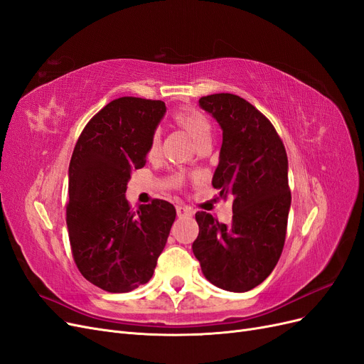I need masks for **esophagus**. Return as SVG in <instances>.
I'll list each match as a JSON object with an SVG mask.
<instances>
[{"instance_id": "34e87169", "label": "esophagus", "mask_w": 364, "mask_h": 364, "mask_svg": "<svg viewBox=\"0 0 364 364\" xmlns=\"http://www.w3.org/2000/svg\"><path fill=\"white\" fill-rule=\"evenodd\" d=\"M176 212H178V217H193V209L191 208H188V206H185V205H179L178 208H176Z\"/></svg>"}]
</instances>
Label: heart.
I'll list each match as a JSON object with an SVG mask.
<instances>
[{
    "mask_svg": "<svg viewBox=\"0 0 364 364\" xmlns=\"http://www.w3.org/2000/svg\"><path fill=\"white\" fill-rule=\"evenodd\" d=\"M173 123L190 135L197 146L208 144V141L210 139L212 127H210L209 119L203 114V112H200L196 108L179 109L173 114ZM159 143H161L159 135L155 134L149 144V156L150 158L156 156L158 150H159Z\"/></svg>",
    "mask_w": 364,
    "mask_h": 364,
    "instance_id": "obj_1",
    "label": "heart"
}]
</instances>
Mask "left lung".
<instances>
[{
  "label": "left lung",
  "instance_id": "8db88e82",
  "mask_svg": "<svg viewBox=\"0 0 364 364\" xmlns=\"http://www.w3.org/2000/svg\"><path fill=\"white\" fill-rule=\"evenodd\" d=\"M223 131L212 186L232 198L230 224L197 212L193 253L220 289L247 292L265 280L283 252L291 191L287 155L271 122L245 99L217 93L198 99Z\"/></svg>",
  "mask_w": 364,
  "mask_h": 364
}]
</instances>
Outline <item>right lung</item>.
<instances>
[{"mask_svg": "<svg viewBox=\"0 0 364 364\" xmlns=\"http://www.w3.org/2000/svg\"><path fill=\"white\" fill-rule=\"evenodd\" d=\"M166 111L162 101L114 99L85 124L73 149L66 208L72 255L84 277L107 292H129L152 279L176 218L166 200L132 210L124 197Z\"/></svg>", "mask_w": 364, "mask_h": 364, "instance_id": "obj_1", "label": "right lung"}]
</instances>
